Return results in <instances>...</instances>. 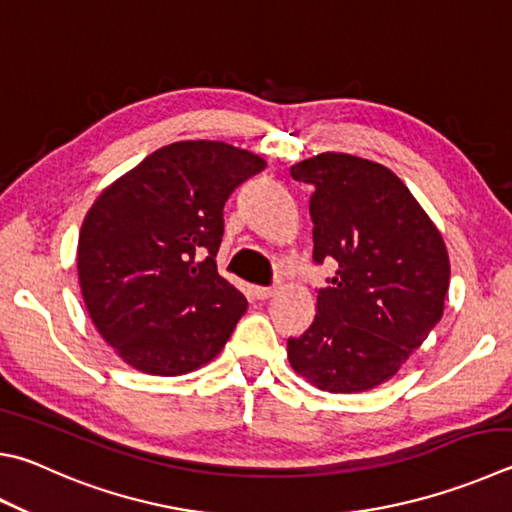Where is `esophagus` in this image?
<instances>
[{"label":"esophagus","mask_w":512,"mask_h":512,"mask_svg":"<svg viewBox=\"0 0 512 512\" xmlns=\"http://www.w3.org/2000/svg\"><path fill=\"white\" fill-rule=\"evenodd\" d=\"M253 293L257 300H268V297L275 295V288L273 286H255Z\"/></svg>","instance_id":"esophagus-1"}]
</instances>
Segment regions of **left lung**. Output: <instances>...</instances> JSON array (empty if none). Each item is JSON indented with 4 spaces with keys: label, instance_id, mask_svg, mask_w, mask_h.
<instances>
[{
    "label": "left lung",
    "instance_id": "1",
    "mask_svg": "<svg viewBox=\"0 0 512 512\" xmlns=\"http://www.w3.org/2000/svg\"><path fill=\"white\" fill-rule=\"evenodd\" d=\"M313 188V262L336 259L318 313L288 362L311 385L356 394L392 378L443 315L450 259L441 232L385 165L324 152L291 167Z\"/></svg>",
    "mask_w": 512,
    "mask_h": 512
}]
</instances>
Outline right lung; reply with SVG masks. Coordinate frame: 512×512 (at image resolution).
<instances>
[{
  "mask_svg": "<svg viewBox=\"0 0 512 512\" xmlns=\"http://www.w3.org/2000/svg\"><path fill=\"white\" fill-rule=\"evenodd\" d=\"M266 161L221 141H179L100 192L78 239V280L127 365L181 376L224 349L246 297L217 273L224 206Z\"/></svg>",
  "mask_w": 512,
  "mask_h": 512,
  "instance_id": "right-lung-1",
  "label": "right lung"
}]
</instances>
